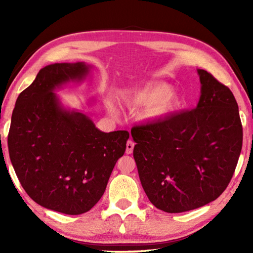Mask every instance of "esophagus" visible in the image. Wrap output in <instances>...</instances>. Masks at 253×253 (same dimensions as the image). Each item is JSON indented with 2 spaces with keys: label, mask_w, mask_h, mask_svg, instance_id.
Masks as SVG:
<instances>
[{
  "label": "esophagus",
  "mask_w": 253,
  "mask_h": 253,
  "mask_svg": "<svg viewBox=\"0 0 253 253\" xmlns=\"http://www.w3.org/2000/svg\"><path fill=\"white\" fill-rule=\"evenodd\" d=\"M133 147H135V143H133L132 140H128L126 143V153L127 154H131L133 151Z\"/></svg>",
  "instance_id": "34e87169"
}]
</instances>
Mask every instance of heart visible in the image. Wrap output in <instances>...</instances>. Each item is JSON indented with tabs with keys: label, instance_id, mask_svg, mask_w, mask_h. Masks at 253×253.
Returning <instances> with one entry per match:
<instances>
[{
	"label": "heart",
	"instance_id": "1",
	"mask_svg": "<svg viewBox=\"0 0 253 253\" xmlns=\"http://www.w3.org/2000/svg\"><path fill=\"white\" fill-rule=\"evenodd\" d=\"M122 99L124 104L132 109L144 106L140 118L148 123L165 120L178 111L184 103V98L179 91L173 90L170 84L162 82L126 91Z\"/></svg>",
	"mask_w": 253,
	"mask_h": 253
}]
</instances>
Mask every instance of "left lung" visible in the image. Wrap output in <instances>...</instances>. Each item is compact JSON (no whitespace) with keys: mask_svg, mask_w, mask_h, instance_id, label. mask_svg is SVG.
Here are the masks:
<instances>
[{"mask_svg":"<svg viewBox=\"0 0 253 253\" xmlns=\"http://www.w3.org/2000/svg\"><path fill=\"white\" fill-rule=\"evenodd\" d=\"M197 72L201 94L196 109L131 129L143 190L168 213L190 211L221 196L243 147L233 92L207 71Z\"/></svg>","mask_w":253,"mask_h":253,"instance_id":"left-lung-1","label":"left lung"}]
</instances>
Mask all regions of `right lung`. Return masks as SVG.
Here are the masks:
<instances>
[{
  "label": "right lung",
  "mask_w": 253,
  "mask_h": 253,
  "mask_svg": "<svg viewBox=\"0 0 253 253\" xmlns=\"http://www.w3.org/2000/svg\"><path fill=\"white\" fill-rule=\"evenodd\" d=\"M91 68L84 62L41 68L16 100L7 139L10 162L28 196L69 215L98 203L129 138L126 130L101 131L55 93L69 83L84 82Z\"/></svg>",
  "instance_id": "1"
}]
</instances>
